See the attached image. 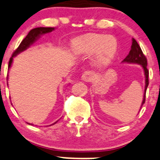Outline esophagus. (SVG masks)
I'll use <instances>...</instances> for the list:
<instances>
[{"instance_id": "esophagus-1", "label": "esophagus", "mask_w": 160, "mask_h": 160, "mask_svg": "<svg viewBox=\"0 0 160 160\" xmlns=\"http://www.w3.org/2000/svg\"><path fill=\"white\" fill-rule=\"evenodd\" d=\"M94 77H95V73L92 71H85L82 74V80H84V81H92L94 79Z\"/></svg>"}]
</instances>
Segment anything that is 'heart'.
I'll list each match as a JSON object with an SVG mask.
<instances>
[{"mask_svg": "<svg viewBox=\"0 0 160 160\" xmlns=\"http://www.w3.org/2000/svg\"><path fill=\"white\" fill-rule=\"evenodd\" d=\"M118 42L113 35L92 34L77 40L73 44V50L77 53L93 54L95 64L102 66L110 62L115 55Z\"/></svg>", "mask_w": 160, "mask_h": 160, "instance_id": "obj_1", "label": "heart"}]
</instances>
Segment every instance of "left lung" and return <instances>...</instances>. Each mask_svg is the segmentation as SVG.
<instances>
[{
    "label": "left lung",
    "mask_w": 160,
    "mask_h": 160,
    "mask_svg": "<svg viewBox=\"0 0 160 160\" xmlns=\"http://www.w3.org/2000/svg\"><path fill=\"white\" fill-rule=\"evenodd\" d=\"M122 62H125V63H132V64H138V65H141L142 66L144 72V76H145V88H144V98H143L142 104H141V107L143 106V104L145 102V95H146V90H147V88L148 86V70L147 68V58L144 56V54L143 53L142 50H141V47L139 46V44L137 43V42L136 41L134 38L132 39V46H131V50L129 51V53L127 55V57L125 58V59L122 61Z\"/></svg>",
    "instance_id": "left-lung-1"
}]
</instances>
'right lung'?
I'll return each mask as SVG.
<instances>
[{
  "instance_id": "add662e5",
  "label": "right lung",
  "mask_w": 160,
  "mask_h": 160,
  "mask_svg": "<svg viewBox=\"0 0 160 160\" xmlns=\"http://www.w3.org/2000/svg\"><path fill=\"white\" fill-rule=\"evenodd\" d=\"M54 29V28H36L31 30V31H29V33L28 34V35L25 37L24 39L21 42V43L19 44V46H18V48L13 52L11 58H10L9 60V62H8V68L11 67V65L12 63V60L14 57H16V55L19 54V53H21V52L27 50L31 45H32L38 38H40V35L51 32V31H53ZM56 122H55V123H56ZM55 123H53V125H54Z\"/></svg>"
}]
</instances>
